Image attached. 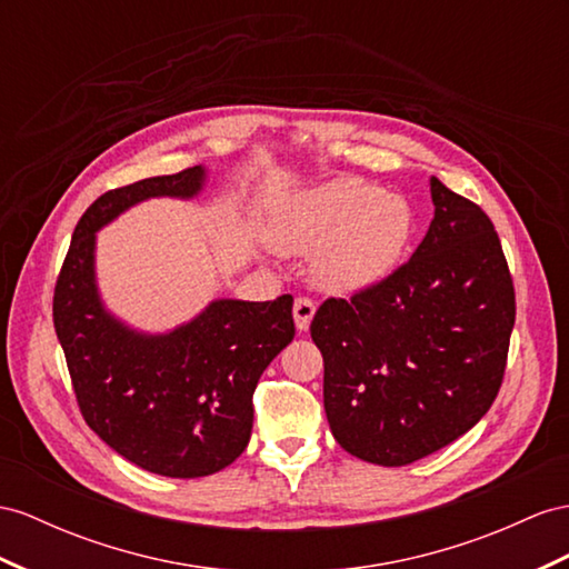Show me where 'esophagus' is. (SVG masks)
Listing matches in <instances>:
<instances>
[{"label": "esophagus", "instance_id": "34e87169", "mask_svg": "<svg viewBox=\"0 0 569 569\" xmlns=\"http://www.w3.org/2000/svg\"><path fill=\"white\" fill-rule=\"evenodd\" d=\"M315 310H317L315 300L305 298V296L296 298V302H293V319H296V327H298V331H308V329H310V322H312V317H315Z\"/></svg>", "mask_w": 569, "mask_h": 569}]
</instances>
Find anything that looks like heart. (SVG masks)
Instances as JSON below:
<instances>
[{
	"label": "heart",
	"mask_w": 569,
	"mask_h": 569,
	"mask_svg": "<svg viewBox=\"0 0 569 569\" xmlns=\"http://www.w3.org/2000/svg\"><path fill=\"white\" fill-rule=\"evenodd\" d=\"M409 203L370 182L341 178L290 199L273 228L286 254H315V281L356 293L385 281L411 240Z\"/></svg>",
	"instance_id": "heart-1"
}]
</instances>
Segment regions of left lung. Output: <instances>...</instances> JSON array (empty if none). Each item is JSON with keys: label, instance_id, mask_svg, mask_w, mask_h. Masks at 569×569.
<instances>
[{"label": "left lung", "instance_id": "1", "mask_svg": "<svg viewBox=\"0 0 569 569\" xmlns=\"http://www.w3.org/2000/svg\"><path fill=\"white\" fill-rule=\"evenodd\" d=\"M430 194L435 218L413 257L351 300H325L310 325L329 428L348 455L380 466L423 459L488 413L515 327L490 218L437 178Z\"/></svg>", "mask_w": 569, "mask_h": 569}]
</instances>
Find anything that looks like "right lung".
I'll return each instance as SVG.
<instances>
[{"instance_id": "1", "label": "right lung", "mask_w": 569, "mask_h": 569, "mask_svg": "<svg viewBox=\"0 0 569 569\" xmlns=\"http://www.w3.org/2000/svg\"><path fill=\"white\" fill-rule=\"evenodd\" d=\"M201 166L146 178L98 197L71 236L52 317L89 428L127 461L168 478L211 476L252 435L261 372L293 341V298H221L192 322L143 333L106 310L96 283V232L139 201L192 199Z\"/></svg>"}]
</instances>
